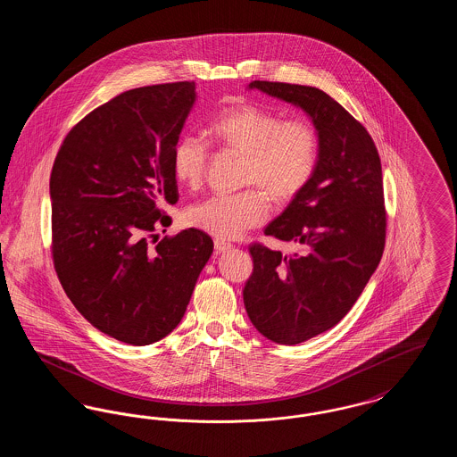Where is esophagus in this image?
Segmentation results:
<instances>
[{
	"mask_svg": "<svg viewBox=\"0 0 457 457\" xmlns=\"http://www.w3.org/2000/svg\"><path fill=\"white\" fill-rule=\"evenodd\" d=\"M214 246H216V252H218V253H224V252H228V250L233 248L231 243L222 241V239H216V241H214Z\"/></svg>",
	"mask_w": 457,
	"mask_h": 457,
	"instance_id": "1",
	"label": "esophagus"
}]
</instances>
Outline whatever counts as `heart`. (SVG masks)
Returning <instances> with one entry per match:
<instances>
[{"instance_id":"heart-1","label":"heart","mask_w":457,"mask_h":457,"mask_svg":"<svg viewBox=\"0 0 457 457\" xmlns=\"http://www.w3.org/2000/svg\"><path fill=\"white\" fill-rule=\"evenodd\" d=\"M211 135L229 153L239 154L241 185L252 187L233 195H214L192 205V226L219 239H235L261 226L269 216V198L284 205L300 195L317 171L320 133L306 118L283 114L255 104H239L220 112ZM211 147L196 135H181L171 153L174 179L198 188L209 170Z\"/></svg>"}]
</instances>
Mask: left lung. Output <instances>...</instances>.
<instances>
[{
  "label": "left lung",
  "instance_id": "8db88e82",
  "mask_svg": "<svg viewBox=\"0 0 457 457\" xmlns=\"http://www.w3.org/2000/svg\"><path fill=\"white\" fill-rule=\"evenodd\" d=\"M250 88L300 106L320 133L308 187L265 235L291 241L283 255L250 245L253 272L243 289L252 324L279 345H300L339 324L375 272L386 246L382 166L367 129L324 90L253 80Z\"/></svg>",
  "mask_w": 457,
  "mask_h": 457
}]
</instances>
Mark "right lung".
Instances as JSON below:
<instances>
[{"label": "right lung", "instance_id": "right-lung-1", "mask_svg": "<svg viewBox=\"0 0 457 457\" xmlns=\"http://www.w3.org/2000/svg\"><path fill=\"white\" fill-rule=\"evenodd\" d=\"M194 103L195 82L112 97L68 131L49 178L51 253L66 296L131 346L179 324L214 250L195 228L154 243L170 218L159 205L178 202L171 153Z\"/></svg>", "mask_w": 457, "mask_h": 457}]
</instances>
